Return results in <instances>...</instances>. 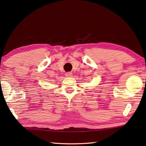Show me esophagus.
<instances>
[{"instance_id":"esophagus-1","label":"esophagus","mask_w":146,"mask_h":146,"mask_svg":"<svg viewBox=\"0 0 146 146\" xmlns=\"http://www.w3.org/2000/svg\"><path fill=\"white\" fill-rule=\"evenodd\" d=\"M65 75L66 76H67V77H71L73 75V73L71 72H67V73H66Z\"/></svg>"}]
</instances>
